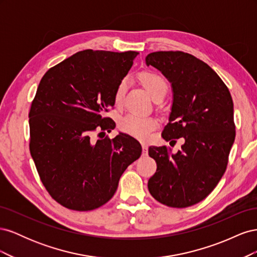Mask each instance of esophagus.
Returning a JSON list of instances; mask_svg holds the SVG:
<instances>
[{
  "instance_id": "esophagus-1",
  "label": "esophagus",
  "mask_w": 257,
  "mask_h": 257,
  "mask_svg": "<svg viewBox=\"0 0 257 257\" xmlns=\"http://www.w3.org/2000/svg\"><path fill=\"white\" fill-rule=\"evenodd\" d=\"M142 147H143V153L145 155L148 153V145L146 143H142Z\"/></svg>"
}]
</instances>
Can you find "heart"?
I'll return each mask as SVG.
<instances>
[{
	"instance_id": "obj_1",
	"label": "heart",
	"mask_w": 257,
	"mask_h": 257,
	"mask_svg": "<svg viewBox=\"0 0 257 257\" xmlns=\"http://www.w3.org/2000/svg\"><path fill=\"white\" fill-rule=\"evenodd\" d=\"M138 80L152 99L164 98L168 92V83L160 74L144 72L138 75ZM126 91V81L121 80L114 90L113 102L115 106H121ZM158 126V120L153 116L127 114L119 121V128L123 133L138 139H145L150 132Z\"/></svg>"
}]
</instances>
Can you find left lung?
<instances>
[{"label":"left lung","mask_w":257,"mask_h":257,"mask_svg":"<svg viewBox=\"0 0 257 257\" xmlns=\"http://www.w3.org/2000/svg\"><path fill=\"white\" fill-rule=\"evenodd\" d=\"M146 63L160 69L173 85L172 112L162 137L184 143L177 153L167 146L149 147L157 173L148 189L163 205L190 207L205 199L226 170L236 136L234 103L220 76L190 53L152 52Z\"/></svg>","instance_id":"obj_1"}]
</instances>
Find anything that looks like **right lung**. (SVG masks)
Wrapping results in <instances>:
<instances>
[{
	"label": "right lung",
	"instance_id": "obj_1",
	"mask_svg": "<svg viewBox=\"0 0 257 257\" xmlns=\"http://www.w3.org/2000/svg\"><path fill=\"white\" fill-rule=\"evenodd\" d=\"M137 54L79 51L49 68L38 84L29 112L30 152L45 189L67 209L106 204L124 170L141 157V144L130 135L92 138L97 130L114 128L103 114L113 107L116 85Z\"/></svg>",
	"mask_w": 257,
	"mask_h": 257
}]
</instances>
